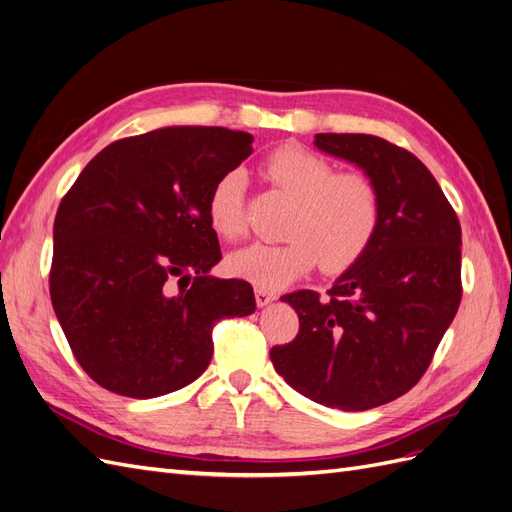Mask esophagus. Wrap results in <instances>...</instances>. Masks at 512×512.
<instances>
[{
	"label": "esophagus",
	"mask_w": 512,
	"mask_h": 512,
	"mask_svg": "<svg viewBox=\"0 0 512 512\" xmlns=\"http://www.w3.org/2000/svg\"><path fill=\"white\" fill-rule=\"evenodd\" d=\"M275 299H277L275 292H271V290H267V288L256 286V303H258V307H265V305H269V303L275 301Z\"/></svg>",
	"instance_id": "obj_1"
}]
</instances>
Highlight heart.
<instances>
[{
    "mask_svg": "<svg viewBox=\"0 0 512 512\" xmlns=\"http://www.w3.org/2000/svg\"><path fill=\"white\" fill-rule=\"evenodd\" d=\"M267 179L294 198L284 243L250 245L228 258L232 275L267 290H280L312 271L342 273L359 260L380 226L378 185L361 170H335L320 153L284 145L262 164ZM207 220L224 241L247 232L245 175L228 170L211 185Z\"/></svg>",
    "mask_w": 512,
    "mask_h": 512,
    "instance_id": "heart-1",
    "label": "heart"
}]
</instances>
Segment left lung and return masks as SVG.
I'll use <instances>...</instances> for the list:
<instances>
[{"label": "left lung", "mask_w": 512, "mask_h": 512, "mask_svg": "<svg viewBox=\"0 0 512 512\" xmlns=\"http://www.w3.org/2000/svg\"><path fill=\"white\" fill-rule=\"evenodd\" d=\"M314 145L378 185L380 226L327 297L284 294L299 333L269 356L301 395L361 412L408 393L427 371L461 303V226L410 151L371 134H316Z\"/></svg>", "instance_id": "1"}]
</instances>
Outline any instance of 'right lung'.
<instances>
[{"mask_svg": "<svg viewBox=\"0 0 512 512\" xmlns=\"http://www.w3.org/2000/svg\"><path fill=\"white\" fill-rule=\"evenodd\" d=\"M252 143L207 126L121 138L61 198L51 301L74 359L102 389L134 399L183 389L211 361L215 322L256 309L250 282L209 275L222 252L207 220L211 185Z\"/></svg>", "mask_w": 512, "mask_h": 512, "instance_id": "add662e5", "label": "right lung"}]
</instances>
